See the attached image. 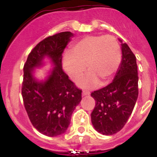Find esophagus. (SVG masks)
<instances>
[{"mask_svg": "<svg viewBox=\"0 0 157 157\" xmlns=\"http://www.w3.org/2000/svg\"><path fill=\"white\" fill-rule=\"evenodd\" d=\"M90 93L89 92V91H87V90H83L82 91V96L90 95Z\"/></svg>", "mask_w": 157, "mask_h": 157, "instance_id": "1", "label": "esophagus"}]
</instances>
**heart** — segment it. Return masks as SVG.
Listing matches in <instances>:
<instances>
[{"mask_svg":"<svg viewBox=\"0 0 157 157\" xmlns=\"http://www.w3.org/2000/svg\"><path fill=\"white\" fill-rule=\"evenodd\" d=\"M121 52L117 40L112 35H88L72 45L71 53L63 57V67L73 80H78L86 70L90 71L82 82L87 88L106 82L117 71Z\"/></svg>","mask_w":157,"mask_h":157,"instance_id":"1","label":"heart"}]
</instances>
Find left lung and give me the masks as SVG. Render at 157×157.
Masks as SVG:
<instances>
[{
    "instance_id": "8db88e82",
    "label": "left lung",
    "mask_w": 157,
    "mask_h": 157,
    "mask_svg": "<svg viewBox=\"0 0 157 157\" xmlns=\"http://www.w3.org/2000/svg\"><path fill=\"white\" fill-rule=\"evenodd\" d=\"M122 62L114 80L107 86L91 93L95 107L91 121L97 131L105 135L123 129L133 112L138 96L136 57L128 45L122 44Z\"/></svg>"
}]
</instances>
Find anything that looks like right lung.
Listing matches in <instances>:
<instances>
[{
	"label": "right lung",
	"mask_w": 157,
	"mask_h": 157,
	"mask_svg": "<svg viewBox=\"0 0 157 157\" xmlns=\"http://www.w3.org/2000/svg\"><path fill=\"white\" fill-rule=\"evenodd\" d=\"M71 36V32L65 31L43 39L29 53L23 67L22 96L25 109L32 125L50 137L66 131L72 113L82 100V90L62 68V54ZM45 56L51 58L55 67L48 78L40 83L32 71Z\"/></svg>",
	"instance_id": "right-lung-1"
}]
</instances>
